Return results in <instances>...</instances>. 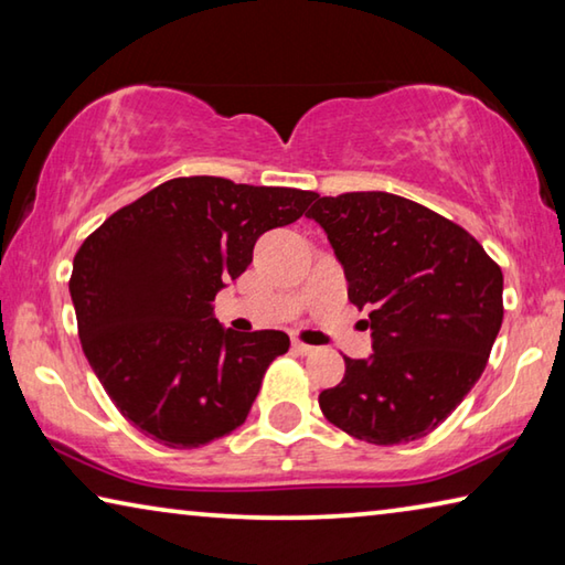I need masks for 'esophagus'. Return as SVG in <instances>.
I'll return each mask as SVG.
<instances>
[{
    "label": "esophagus",
    "instance_id": "1",
    "mask_svg": "<svg viewBox=\"0 0 565 565\" xmlns=\"http://www.w3.org/2000/svg\"><path fill=\"white\" fill-rule=\"evenodd\" d=\"M291 349H294L296 353H301V356H309V353L317 351L313 347H309V343H303V341H299V339L291 341Z\"/></svg>",
    "mask_w": 565,
    "mask_h": 565
}]
</instances>
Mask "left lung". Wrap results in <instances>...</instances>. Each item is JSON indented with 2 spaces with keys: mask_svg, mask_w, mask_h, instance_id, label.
Returning a JSON list of instances; mask_svg holds the SVG:
<instances>
[{
  "mask_svg": "<svg viewBox=\"0 0 565 565\" xmlns=\"http://www.w3.org/2000/svg\"><path fill=\"white\" fill-rule=\"evenodd\" d=\"M333 246L349 301L369 309V359H349L319 406L376 446L431 434L481 379L503 321V274L446 216L386 191L313 196L306 212Z\"/></svg>",
  "mask_w": 565,
  "mask_h": 565,
  "instance_id": "8db88e82",
  "label": "left lung"
}]
</instances>
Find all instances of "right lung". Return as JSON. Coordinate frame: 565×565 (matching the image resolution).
Returning <instances> with one entry per match:
<instances>
[{
    "mask_svg": "<svg viewBox=\"0 0 565 565\" xmlns=\"http://www.w3.org/2000/svg\"><path fill=\"white\" fill-rule=\"evenodd\" d=\"M313 196L179 177L84 238L70 279L84 356L141 434L196 448L244 424L289 337L224 329L212 301L252 264L256 238L296 222Z\"/></svg>",
    "mask_w": 565,
    "mask_h": 565,
    "instance_id": "add662e5",
    "label": "right lung"
}]
</instances>
